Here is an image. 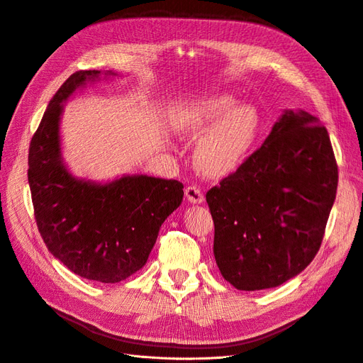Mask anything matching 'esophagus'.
<instances>
[{
    "label": "esophagus",
    "instance_id": "obj_1",
    "mask_svg": "<svg viewBox=\"0 0 363 363\" xmlns=\"http://www.w3.org/2000/svg\"><path fill=\"white\" fill-rule=\"evenodd\" d=\"M185 197L190 203H202L205 201L203 193L194 185H190L185 189Z\"/></svg>",
    "mask_w": 363,
    "mask_h": 363
}]
</instances>
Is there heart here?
Here are the masks:
<instances>
[{"mask_svg": "<svg viewBox=\"0 0 363 363\" xmlns=\"http://www.w3.org/2000/svg\"><path fill=\"white\" fill-rule=\"evenodd\" d=\"M172 130L199 140L194 161L209 178H223L247 160L259 134L261 118L252 105H237L228 95L184 101L170 110Z\"/></svg>", "mask_w": 363, "mask_h": 363, "instance_id": "obj_1", "label": "heart"}]
</instances>
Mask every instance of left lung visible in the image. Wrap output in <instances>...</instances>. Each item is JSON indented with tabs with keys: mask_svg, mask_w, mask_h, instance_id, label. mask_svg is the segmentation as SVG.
Masks as SVG:
<instances>
[{
	"mask_svg": "<svg viewBox=\"0 0 363 363\" xmlns=\"http://www.w3.org/2000/svg\"><path fill=\"white\" fill-rule=\"evenodd\" d=\"M337 164L315 116L286 110L264 145L206 193L218 270L241 291L282 285L320 250Z\"/></svg>",
	"mask_w": 363,
	"mask_h": 363,
	"instance_id": "obj_1",
	"label": "left lung"
}]
</instances>
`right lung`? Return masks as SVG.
Returning <instances> with one entry per match:
<instances>
[{
  "label": "right lung",
  "mask_w": 363,
  "mask_h": 363,
  "mask_svg": "<svg viewBox=\"0 0 363 363\" xmlns=\"http://www.w3.org/2000/svg\"><path fill=\"white\" fill-rule=\"evenodd\" d=\"M99 75L72 74L50 101L30 143L28 184L48 250L81 277L118 284L143 268L161 225L182 202L184 185L146 174L98 184L67 170L60 146L63 102Z\"/></svg>",
  "instance_id": "add662e5"
}]
</instances>
